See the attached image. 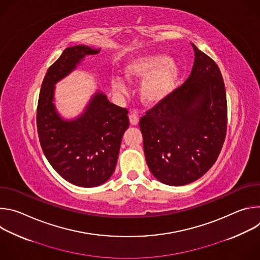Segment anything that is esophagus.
I'll use <instances>...</instances> for the list:
<instances>
[{"instance_id": "esophagus-1", "label": "esophagus", "mask_w": 260, "mask_h": 260, "mask_svg": "<svg viewBox=\"0 0 260 260\" xmlns=\"http://www.w3.org/2000/svg\"><path fill=\"white\" fill-rule=\"evenodd\" d=\"M128 118H129V122L132 125H137L139 123V115L138 114L129 113Z\"/></svg>"}]
</instances>
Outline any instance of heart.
<instances>
[{
	"instance_id": "obj_1",
	"label": "heart",
	"mask_w": 260,
	"mask_h": 260,
	"mask_svg": "<svg viewBox=\"0 0 260 260\" xmlns=\"http://www.w3.org/2000/svg\"><path fill=\"white\" fill-rule=\"evenodd\" d=\"M124 75L129 81L145 79L140 88V95L146 105L152 106L162 102L175 89L179 78V67L167 54L152 53L127 61ZM111 85L117 93H127V86L119 77L112 78Z\"/></svg>"
}]
</instances>
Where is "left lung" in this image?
<instances>
[{
    "label": "left lung",
    "mask_w": 260,
    "mask_h": 260,
    "mask_svg": "<svg viewBox=\"0 0 260 260\" xmlns=\"http://www.w3.org/2000/svg\"><path fill=\"white\" fill-rule=\"evenodd\" d=\"M190 76L140 120L149 170L171 186L189 184L215 164L228 125L225 86L216 62L194 44Z\"/></svg>",
    "instance_id": "1"
}]
</instances>
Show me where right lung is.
<instances>
[{
    "label": "right lung",
    "mask_w": 260,
    "mask_h": 260,
    "mask_svg": "<svg viewBox=\"0 0 260 260\" xmlns=\"http://www.w3.org/2000/svg\"><path fill=\"white\" fill-rule=\"evenodd\" d=\"M99 49L76 45L63 50L47 70L42 82L37 127L42 150L52 168L68 182L80 187H95L112 176L128 111L111 103L96 91L83 112L73 119L62 118L54 104L55 84L75 71L85 56Z\"/></svg>",
    "instance_id": "add662e5"
}]
</instances>
